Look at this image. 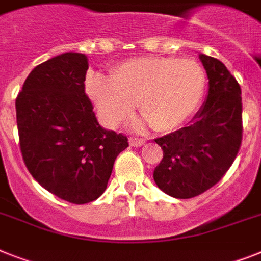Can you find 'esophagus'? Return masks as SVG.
Returning a JSON list of instances; mask_svg holds the SVG:
<instances>
[{"label":"esophagus","instance_id":"34e87169","mask_svg":"<svg viewBox=\"0 0 261 261\" xmlns=\"http://www.w3.org/2000/svg\"><path fill=\"white\" fill-rule=\"evenodd\" d=\"M144 141L143 139H137V137H130L129 139V144H130V146H136V148H139V146L144 145Z\"/></svg>","mask_w":261,"mask_h":261}]
</instances>
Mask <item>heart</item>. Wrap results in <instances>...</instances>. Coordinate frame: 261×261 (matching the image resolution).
I'll return each instance as SVG.
<instances>
[{
  "instance_id": "1",
  "label": "heart",
  "mask_w": 261,
  "mask_h": 261,
  "mask_svg": "<svg viewBox=\"0 0 261 261\" xmlns=\"http://www.w3.org/2000/svg\"><path fill=\"white\" fill-rule=\"evenodd\" d=\"M205 74L192 60L139 57L118 64L112 80L92 76L87 92L100 117L115 126L132 115L135 102L144 118L137 129L150 124L157 132H173L188 121L199 107Z\"/></svg>"
}]
</instances>
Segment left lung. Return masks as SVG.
Segmentation results:
<instances>
[{
  "mask_svg": "<svg viewBox=\"0 0 261 261\" xmlns=\"http://www.w3.org/2000/svg\"><path fill=\"white\" fill-rule=\"evenodd\" d=\"M208 76V94L184 128L156 139L164 152L153 172L167 195L191 199L220 181L242 144V89L217 58L199 55Z\"/></svg>",
  "mask_w": 261,
  "mask_h": 261,
  "instance_id": "1",
  "label": "left lung"
}]
</instances>
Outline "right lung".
<instances>
[{"mask_svg":"<svg viewBox=\"0 0 261 261\" xmlns=\"http://www.w3.org/2000/svg\"><path fill=\"white\" fill-rule=\"evenodd\" d=\"M88 58L66 51L29 73L16 100L19 148L28 171L46 191L73 204L98 199L116 157L129 146L97 121L85 94Z\"/></svg>","mask_w":261,"mask_h":261,"instance_id":"right-lung-1","label":"right lung"}]
</instances>
